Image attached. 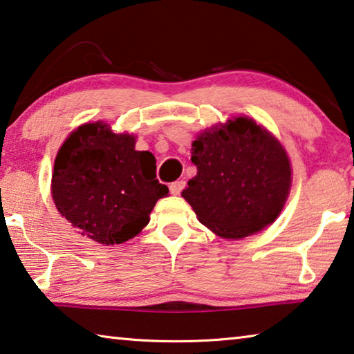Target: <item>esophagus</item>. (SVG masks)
<instances>
[{
  "mask_svg": "<svg viewBox=\"0 0 354 354\" xmlns=\"http://www.w3.org/2000/svg\"><path fill=\"white\" fill-rule=\"evenodd\" d=\"M185 188V182L183 180H177V182H172L169 185V189H171V194L174 196H178L182 193V189Z\"/></svg>",
  "mask_w": 354,
  "mask_h": 354,
  "instance_id": "34e87169",
  "label": "esophagus"
}]
</instances>
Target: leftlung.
<instances>
[{"instance_id":"left-lung-1","label":"left lung","mask_w":354,"mask_h":354,"mask_svg":"<svg viewBox=\"0 0 354 354\" xmlns=\"http://www.w3.org/2000/svg\"><path fill=\"white\" fill-rule=\"evenodd\" d=\"M196 177L182 191L199 221L229 240L262 230L290 193V160L281 142L249 118H235L196 138Z\"/></svg>"}]
</instances>
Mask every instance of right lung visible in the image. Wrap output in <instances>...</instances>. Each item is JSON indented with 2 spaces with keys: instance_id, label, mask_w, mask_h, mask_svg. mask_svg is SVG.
Masks as SVG:
<instances>
[{
  "instance_id": "obj_1",
  "label": "right lung",
  "mask_w": 354,
  "mask_h": 354,
  "mask_svg": "<svg viewBox=\"0 0 354 354\" xmlns=\"http://www.w3.org/2000/svg\"><path fill=\"white\" fill-rule=\"evenodd\" d=\"M156 160L135 150V136L115 135L106 124L71 133L55 160V205L81 235L120 245L146 227L156 201L169 193L156 180Z\"/></svg>"
}]
</instances>
